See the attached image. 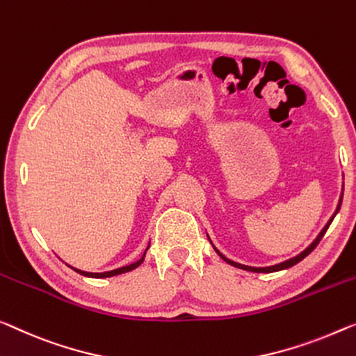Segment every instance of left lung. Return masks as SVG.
<instances>
[{
    "label": "left lung",
    "instance_id": "8db88e82",
    "mask_svg": "<svg viewBox=\"0 0 356 356\" xmlns=\"http://www.w3.org/2000/svg\"><path fill=\"white\" fill-rule=\"evenodd\" d=\"M341 204H342V195H341V200H339V204H337V209H336V212H334V216L337 214L339 212V209H341ZM334 216L331 217L330 219V222H327V224L325 225V229H323L321 232H320V235H318L316 238H315V241L312 243V245L305 249V251H302L299 256H296V257H293V259H289V261H284V262H281V264H277V265H272V267H248V265H241V264H238V262H233V261H230V259H227L224 254L222 252H219L216 249V252L219 254V256L224 259V261L227 262V264H230V265H233V267H238V268H243V270H248V272H254V273H272V272H278V270H284V268H289V267H293V265H296L297 262H300L302 259L304 257H307L309 256V254L314 251V249L318 246V243L321 241V238L325 236V233H326V230L330 229V225H331V222H332V219H334Z\"/></svg>",
    "mask_w": 356,
    "mask_h": 356
}]
</instances>
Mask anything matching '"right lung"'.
Wrapping results in <instances>:
<instances>
[{
	"instance_id": "right-lung-1",
	"label": "right lung",
	"mask_w": 356,
	"mask_h": 356,
	"mask_svg": "<svg viewBox=\"0 0 356 356\" xmlns=\"http://www.w3.org/2000/svg\"><path fill=\"white\" fill-rule=\"evenodd\" d=\"M147 249H148V248H147ZM147 249H145V252H147ZM145 252H144V256H142L137 262L131 264V265H126V267L116 268V270H110V272H104V273H89V272H83V270H78V268H75V267H70V268L75 270V272H78L79 275H84V277H91V278H107V277H115V275H121V273L131 272V270H134V268L139 267V265H140L142 262H144V259H145Z\"/></svg>"
}]
</instances>
